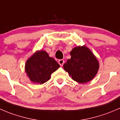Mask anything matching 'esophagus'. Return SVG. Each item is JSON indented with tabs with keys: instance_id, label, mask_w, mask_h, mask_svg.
<instances>
[{
	"instance_id": "1",
	"label": "esophagus",
	"mask_w": 120,
	"mask_h": 120,
	"mask_svg": "<svg viewBox=\"0 0 120 120\" xmlns=\"http://www.w3.org/2000/svg\"><path fill=\"white\" fill-rule=\"evenodd\" d=\"M58 63H59V64H60V66H63L64 63V60H63V59H60V60H59Z\"/></svg>"
}]
</instances>
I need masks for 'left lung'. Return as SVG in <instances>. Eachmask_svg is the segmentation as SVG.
Returning a JSON list of instances; mask_svg holds the SVG:
<instances>
[{"label":"left lung","mask_w":120,"mask_h":120,"mask_svg":"<svg viewBox=\"0 0 120 120\" xmlns=\"http://www.w3.org/2000/svg\"><path fill=\"white\" fill-rule=\"evenodd\" d=\"M63 68L75 81L85 83L92 80L97 74L99 63L92 52L85 45L78 46L70 52Z\"/></svg>","instance_id":"left-lung-1"}]
</instances>
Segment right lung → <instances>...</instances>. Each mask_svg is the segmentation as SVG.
Instances as JSON below:
<instances>
[{"instance_id":"obj_1","label":"right lung","mask_w":120,"mask_h":120,"mask_svg":"<svg viewBox=\"0 0 120 120\" xmlns=\"http://www.w3.org/2000/svg\"><path fill=\"white\" fill-rule=\"evenodd\" d=\"M60 67L54 59L45 50H37L25 63V71L32 83L43 84Z\"/></svg>"}]
</instances>
